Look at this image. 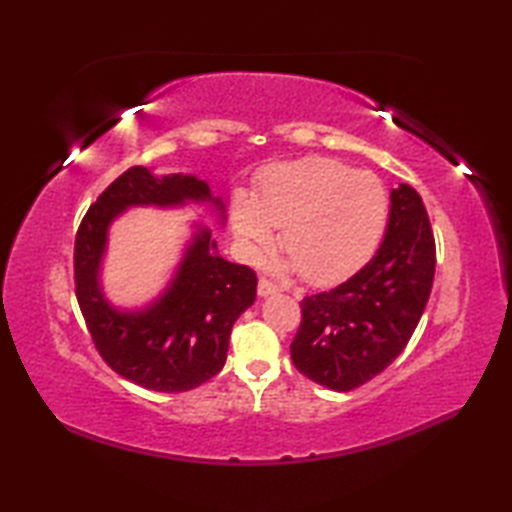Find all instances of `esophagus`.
I'll return each mask as SVG.
<instances>
[{
    "mask_svg": "<svg viewBox=\"0 0 512 512\" xmlns=\"http://www.w3.org/2000/svg\"><path fill=\"white\" fill-rule=\"evenodd\" d=\"M277 292H279V288H277L275 284H270L268 279H259V284H257V295H259V297L266 299V297L277 295Z\"/></svg>",
    "mask_w": 512,
    "mask_h": 512,
    "instance_id": "1",
    "label": "esophagus"
}]
</instances>
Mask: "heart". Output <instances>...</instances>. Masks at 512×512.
<instances>
[{"label": "heart", "mask_w": 512, "mask_h": 512, "mask_svg": "<svg viewBox=\"0 0 512 512\" xmlns=\"http://www.w3.org/2000/svg\"><path fill=\"white\" fill-rule=\"evenodd\" d=\"M389 200L380 180L330 158H303L270 167L253 198L237 193L233 231L248 259L275 244L288 257L277 273H301L312 286L347 277L374 253L383 237Z\"/></svg>", "instance_id": "b5f03b06"}]
</instances>
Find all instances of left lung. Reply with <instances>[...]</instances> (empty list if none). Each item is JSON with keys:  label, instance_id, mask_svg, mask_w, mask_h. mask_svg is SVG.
Masks as SVG:
<instances>
[{"label": "left lung", "instance_id": "1", "mask_svg": "<svg viewBox=\"0 0 512 512\" xmlns=\"http://www.w3.org/2000/svg\"><path fill=\"white\" fill-rule=\"evenodd\" d=\"M436 244L418 191H391L389 220L376 255L328 292L301 301L290 345L303 376L332 391L365 385L405 350L429 301Z\"/></svg>", "mask_w": 512, "mask_h": 512}]
</instances>
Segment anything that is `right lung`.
<instances>
[{
  "label": "right lung",
  "instance_id": "right-lung-1",
  "mask_svg": "<svg viewBox=\"0 0 512 512\" xmlns=\"http://www.w3.org/2000/svg\"><path fill=\"white\" fill-rule=\"evenodd\" d=\"M189 204L226 224L222 198L195 173L132 167L90 206L74 244L76 299L96 350L116 374L165 394L200 387L220 372L233 325L257 295L253 270L224 259L202 222L191 224L180 262L154 299L125 308L105 295L103 262L118 217L140 206L169 211Z\"/></svg>",
  "mask_w": 512,
  "mask_h": 512
}]
</instances>
